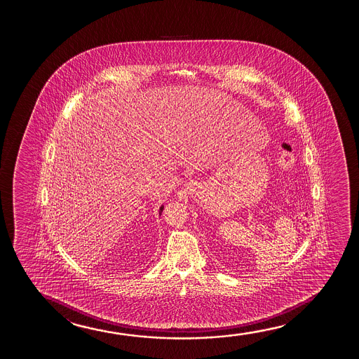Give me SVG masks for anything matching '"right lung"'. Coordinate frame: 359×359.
Returning a JSON list of instances; mask_svg holds the SVG:
<instances>
[{
    "label": "right lung",
    "mask_w": 359,
    "mask_h": 359,
    "mask_svg": "<svg viewBox=\"0 0 359 359\" xmlns=\"http://www.w3.org/2000/svg\"><path fill=\"white\" fill-rule=\"evenodd\" d=\"M163 208H164V206H161V208H159V215H161V213H162Z\"/></svg>",
    "instance_id": "1"
}]
</instances>
